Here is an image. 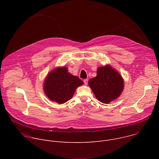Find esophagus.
<instances>
[{
    "instance_id": "obj_1",
    "label": "esophagus",
    "mask_w": 159,
    "mask_h": 159,
    "mask_svg": "<svg viewBox=\"0 0 159 159\" xmlns=\"http://www.w3.org/2000/svg\"><path fill=\"white\" fill-rule=\"evenodd\" d=\"M84 82L85 85H87V83H88V79H84Z\"/></svg>"
}]
</instances>
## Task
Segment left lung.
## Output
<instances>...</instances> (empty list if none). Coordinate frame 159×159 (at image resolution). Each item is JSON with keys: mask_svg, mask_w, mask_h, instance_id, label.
I'll return each mask as SVG.
<instances>
[{"mask_svg": "<svg viewBox=\"0 0 159 159\" xmlns=\"http://www.w3.org/2000/svg\"><path fill=\"white\" fill-rule=\"evenodd\" d=\"M88 84L98 101L109 104L119 98L124 89V80L120 73L110 65L98 68L96 77Z\"/></svg>", "mask_w": 159, "mask_h": 159, "instance_id": "left-lung-1", "label": "left lung"}]
</instances>
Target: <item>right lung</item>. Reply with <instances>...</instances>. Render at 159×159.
I'll return each instance as SVG.
<instances>
[{
  "instance_id": "1",
  "label": "right lung",
  "mask_w": 159,
  "mask_h": 159,
  "mask_svg": "<svg viewBox=\"0 0 159 159\" xmlns=\"http://www.w3.org/2000/svg\"><path fill=\"white\" fill-rule=\"evenodd\" d=\"M68 71L65 66H57L47 74L43 83L45 95L60 104L71 99L76 89L84 84L78 77Z\"/></svg>"
}]
</instances>
